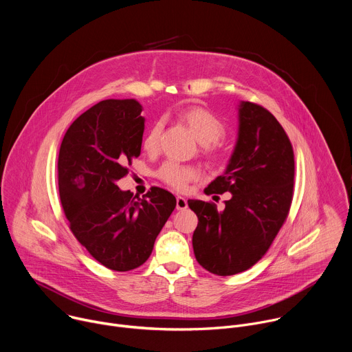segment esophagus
I'll use <instances>...</instances> for the list:
<instances>
[{"label":"esophagus","instance_id":"obj_1","mask_svg":"<svg viewBox=\"0 0 352 352\" xmlns=\"http://www.w3.org/2000/svg\"><path fill=\"white\" fill-rule=\"evenodd\" d=\"M188 208V202L186 199L182 196H177V210H184Z\"/></svg>","mask_w":352,"mask_h":352}]
</instances>
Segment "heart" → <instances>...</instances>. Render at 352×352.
Segmentation results:
<instances>
[{
  "label": "heart",
  "mask_w": 352,
  "mask_h": 352,
  "mask_svg": "<svg viewBox=\"0 0 352 352\" xmlns=\"http://www.w3.org/2000/svg\"><path fill=\"white\" fill-rule=\"evenodd\" d=\"M178 118L190 129V132L195 135V138L202 143V152L209 159H217L219 152L213 143L220 140L224 133L226 128L224 124L219 117H216L213 113H210L206 109L202 107H188L182 111H179ZM163 131V121H156L152 128L148 129L143 139V147L146 152L155 153L157 152L160 144V135ZM199 175V171L192 166H184L178 163H166L159 170V178L167 184L168 186L182 190L186 188V185L196 179Z\"/></svg>",
  "instance_id": "obj_1"
}]
</instances>
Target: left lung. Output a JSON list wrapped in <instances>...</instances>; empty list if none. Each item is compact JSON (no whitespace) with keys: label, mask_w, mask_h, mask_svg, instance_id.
<instances>
[{"label":"left lung","mask_w":352,"mask_h":352,"mask_svg":"<svg viewBox=\"0 0 352 352\" xmlns=\"http://www.w3.org/2000/svg\"><path fill=\"white\" fill-rule=\"evenodd\" d=\"M238 139L223 175L206 195L230 192L224 210L204 200H188L197 216L192 236L197 263L217 276L252 267L283 227L294 195V150L276 117L259 104L238 106Z\"/></svg>","instance_id":"1"}]
</instances>
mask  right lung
I'll list each match as a JSON object with an SVG mask.
<instances>
[{
    "label": "right lung",
    "mask_w": 352,
    "mask_h": 352,
    "mask_svg": "<svg viewBox=\"0 0 352 352\" xmlns=\"http://www.w3.org/2000/svg\"><path fill=\"white\" fill-rule=\"evenodd\" d=\"M142 110L133 98L103 100L72 122L60 147L58 188L69 228L98 263L116 272L148 259L177 205L159 186L140 199L117 185L140 155Z\"/></svg>",
    "instance_id": "obj_1"
}]
</instances>
